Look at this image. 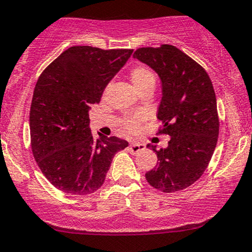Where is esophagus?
<instances>
[{
  "label": "esophagus",
  "mask_w": 252,
  "mask_h": 252,
  "mask_svg": "<svg viewBox=\"0 0 252 252\" xmlns=\"http://www.w3.org/2000/svg\"><path fill=\"white\" fill-rule=\"evenodd\" d=\"M144 150H145V145H143V144L132 143L131 145L128 146V151L131 152L132 155H137V154H139V152L144 151Z\"/></svg>",
  "instance_id": "34e87169"
}]
</instances>
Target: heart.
<instances>
[{"label":"heart","instance_id":"obj_1","mask_svg":"<svg viewBox=\"0 0 252 252\" xmlns=\"http://www.w3.org/2000/svg\"><path fill=\"white\" fill-rule=\"evenodd\" d=\"M129 78H131L132 84L138 93L141 92L143 89L148 88V87H155L156 83V78L152 71H150L148 67L145 66H135L129 72ZM138 123H139V118H131L126 119L124 121V126H125L126 131L133 132L137 129Z\"/></svg>","mask_w":252,"mask_h":252}]
</instances>
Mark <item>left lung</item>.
Returning <instances> with one entry per match:
<instances>
[{"mask_svg":"<svg viewBox=\"0 0 252 252\" xmlns=\"http://www.w3.org/2000/svg\"><path fill=\"white\" fill-rule=\"evenodd\" d=\"M133 58L159 77V133L170 137L168 146L158 151L156 146L148 145L158 160L145 177L152 187L164 193L182 190L201 177L217 146L219 120L211 78L202 66L172 45L141 47Z\"/></svg>","mask_w":252,"mask_h":252,"instance_id":"8db88e82","label":"left lung"}]
</instances>
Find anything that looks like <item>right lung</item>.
I'll return each mask as SVG.
<instances>
[{
	"instance_id": "1",
	"label": "right lung",
	"mask_w": 252,
	"mask_h": 252,
	"mask_svg": "<svg viewBox=\"0 0 252 252\" xmlns=\"http://www.w3.org/2000/svg\"><path fill=\"white\" fill-rule=\"evenodd\" d=\"M133 50L72 46L42 71L30 112L33 156L59 190L88 195L103 185L113 157L128 146L118 137L95 140L89 111Z\"/></svg>"
}]
</instances>
